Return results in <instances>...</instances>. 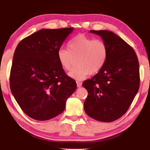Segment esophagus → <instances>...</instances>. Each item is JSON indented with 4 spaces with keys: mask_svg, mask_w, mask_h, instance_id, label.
Masks as SVG:
<instances>
[{
    "mask_svg": "<svg viewBox=\"0 0 150 150\" xmlns=\"http://www.w3.org/2000/svg\"><path fill=\"white\" fill-rule=\"evenodd\" d=\"M82 82H80V81H77V87L78 88H80V87H81L82 86Z\"/></svg>",
    "mask_w": 150,
    "mask_h": 150,
    "instance_id": "esophagus-1",
    "label": "esophagus"
}]
</instances>
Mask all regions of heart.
I'll return each mask as SVG.
<instances>
[{"instance_id":"b5f03b06","label":"heart","mask_w":150,"mask_h":150,"mask_svg":"<svg viewBox=\"0 0 150 150\" xmlns=\"http://www.w3.org/2000/svg\"><path fill=\"white\" fill-rule=\"evenodd\" d=\"M57 57L62 68L69 71L77 59V67L68 73L69 77L82 81L88 76L94 75L103 69L108 57V47L104 41L94 40L84 34H79L70 40L68 50L60 48Z\"/></svg>"}]
</instances>
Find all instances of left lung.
<instances>
[{
	"mask_svg": "<svg viewBox=\"0 0 150 150\" xmlns=\"http://www.w3.org/2000/svg\"><path fill=\"white\" fill-rule=\"evenodd\" d=\"M90 32L106 43L108 57L103 69L82 84L88 92L84 111L97 120L113 122L126 112L139 91L138 59L134 50L115 33L108 30Z\"/></svg>",
	"mask_w": 150,
	"mask_h": 150,
	"instance_id": "obj_1",
	"label": "left lung"
}]
</instances>
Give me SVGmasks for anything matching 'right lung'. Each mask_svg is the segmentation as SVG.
Instances as JSON below:
<instances>
[{
	"instance_id": "1",
	"label": "right lung",
	"mask_w": 150,
	"mask_h": 150,
	"mask_svg": "<svg viewBox=\"0 0 150 150\" xmlns=\"http://www.w3.org/2000/svg\"><path fill=\"white\" fill-rule=\"evenodd\" d=\"M73 30L42 29L16 47L9 77L11 91L22 111L35 120H49L62 113L77 88L57 57Z\"/></svg>"
}]
</instances>
